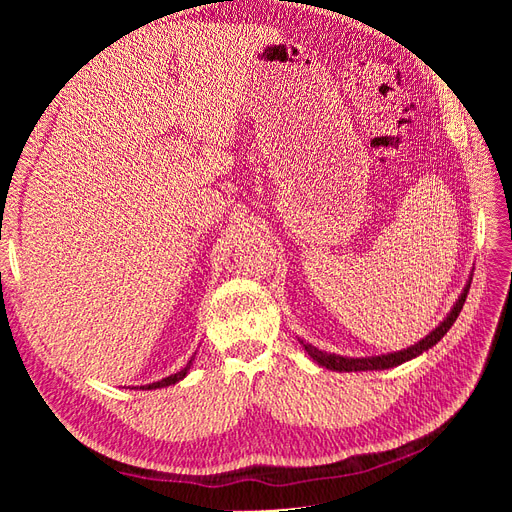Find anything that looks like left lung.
Returning a JSON list of instances; mask_svg holds the SVG:
<instances>
[{"instance_id": "obj_1", "label": "left lung", "mask_w": 512, "mask_h": 512, "mask_svg": "<svg viewBox=\"0 0 512 512\" xmlns=\"http://www.w3.org/2000/svg\"><path fill=\"white\" fill-rule=\"evenodd\" d=\"M468 290H470V286H466V290L461 292L459 301L455 303V307L451 309V314L446 316V320L440 324V327L433 329L425 339H421V342L414 344V346H410V348H406V350L391 352V354H380V356H369V359H348V356H339V354H327V352H322V350L314 348L312 344H303V342H301V344H303L305 352H307L309 356H312V359H314L318 365L327 367V369H335V371L389 369V367H395V365H401V363H406V361L414 359V356L423 354V352H425V350H429L431 346H436V344L440 342V339L446 335V331L453 327V322L457 320V316H459V312H461L463 303H466Z\"/></svg>"}]
</instances>
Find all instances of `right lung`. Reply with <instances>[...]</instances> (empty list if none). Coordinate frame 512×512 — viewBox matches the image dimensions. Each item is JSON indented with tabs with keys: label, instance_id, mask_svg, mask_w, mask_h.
Returning a JSON list of instances; mask_svg holds the SVG:
<instances>
[{
	"label": "right lung",
	"instance_id": "1",
	"mask_svg": "<svg viewBox=\"0 0 512 512\" xmlns=\"http://www.w3.org/2000/svg\"><path fill=\"white\" fill-rule=\"evenodd\" d=\"M190 365H192V359L188 361V365H185L181 371H177V374L168 376V378H164V380H160V382H153V384L141 386V389H162V386H170V384H175V382H179L181 378H185V374H188V371H190Z\"/></svg>",
	"mask_w": 512,
	"mask_h": 512
}]
</instances>
